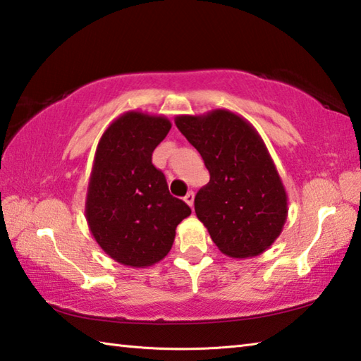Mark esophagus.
Wrapping results in <instances>:
<instances>
[{
    "label": "esophagus",
    "mask_w": 361,
    "mask_h": 361,
    "mask_svg": "<svg viewBox=\"0 0 361 361\" xmlns=\"http://www.w3.org/2000/svg\"><path fill=\"white\" fill-rule=\"evenodd\" d=\"M185 202L188 203V205L189 207H194V192L192 191H189L186 195H185Z\"/></svg>",
    "instance_id": "esophagus-1"
}]
</instances>
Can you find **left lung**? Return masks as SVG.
I'll list each match as a JSON object with an SVG mask.
<instances>
[{"instance_id": "1", "label": "left lung", "mask_w": 361, "mask_h": 361, "mask_svg": "<svg viewBox=\"0 0 361 361\" xmlns=\"http://www.w3.org/2000/svg\"><path fill=\"white\" fill-rule=\"evenodd\" d=\"M175 124L209 172L194 208L214 245L235 259L267 251L283 232L289 208L283 180L257 130L226 109L178 115Z\"/></svg>"}]
</instances>
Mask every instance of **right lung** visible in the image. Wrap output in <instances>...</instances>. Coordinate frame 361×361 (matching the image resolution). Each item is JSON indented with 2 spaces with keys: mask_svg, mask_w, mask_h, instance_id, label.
<instances>
[{
  "mask_svg": "<svg viewBox=\"0 0 361 361\" xmlns=\"http://www.w3.org/2000/svg\"><path fill=\"white\" fill-rule=\"evenodd\" d=\"M170 128L166 116L130 110L97 143L85 216L96 243L121 265L158 264L172 249L176 226L191 214L152 162Z\"/></svg>",
  "mask_w": 361,
  "mask_h": 361,
  "instance_id": "right-lung-1",
  "label": "right lung"
}]
</instances>
